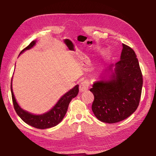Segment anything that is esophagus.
<instances>
[{
	"label": "esophagus",
	"mask_w": 156,
	"mask_h": 156,
	"mask_svg": "<svg viewBox=\"0 0 156 156\" xmlns=\"http://www.w3.org/2000/svg\"><path fill=\"white\" fill-rule=\"evenodd\" d=\"M89 81L84 80L83 82H82V83L80 84V85H79V89H80V91L81 92L85 91L89 89Z\"/></svg>",
	"instance_id": "esophagus-1"
}]
</instances>
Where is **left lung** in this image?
Instances as JSON below:
<instances>
[{
    "mask_svg": "<svg viewBox=\"0 0 156 156\" xmlns=\"http://www.w3.org/2000/svg\"><path fill=\"white\" fill-rule=\"evenodd\" d=\"M122 46L112 79L96 82L90 89L94 96L92 111L103 122L115 123L127 118L137 109L140 100L143 79L138 60L130 47Z\"/></svg>",
    "mask_w": 156,
    "mask_h": 156,
    "instance_id": "obj_1",
    "label": "left lung"
}]
</instances>
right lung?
<instances>
[{
    "label": "right lung",
    "mask_w": 156,
    "mask_h": 156,
    "mask_svg": "<svg viewBox=\"0 0 156 156\" xmlns=\"http://www.w3.org/2000/svg\"><path fill=\"white\" fill-rule=\"evenodd\" d=\"M36 43L35 41H33L29 45L25 47L24 49L22 50L20 54L25 50L29 49L32 47ZM12 81L11 80V92H12V98L13 105H14V109L18 115L22 119L25 123L28 124L33 127L37 129H44L53 127L56 126L61 122L63 118L67 113L69 105L73 98H75L78 94V85L75 86L72 89L69 91L67 93H66L64 96L61 97L56 105L46 113H44L43 115H33L30 113H28L26 111L21 109L18 105L16 100L14 94H13L12 87Z\"/></svg>",
    "instance_id": "right-lung-1"
}]
</instances>
